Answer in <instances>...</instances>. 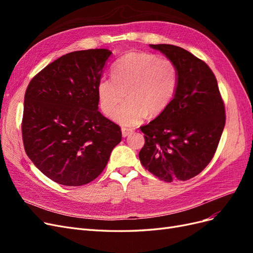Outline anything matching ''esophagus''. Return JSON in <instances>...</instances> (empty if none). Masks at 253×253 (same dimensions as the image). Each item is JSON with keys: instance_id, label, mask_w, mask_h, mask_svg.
Returning a JSON list of instances; mask_svg holds the SVG:
<instances>
[{"instance_id": "esophagus-1", "label": "esophagus", "mask_w": 253, "mask_h": 253, "mask_svg": "<svg viewBox=\"0 0 253 253\" xmlns=\"http://www.w3.org/2000/svg\"><path fill=\"white\" fill-rule=\"evenodd\" d=\"M121 132H122V136L126 137L127 135H129V134L134 132V128H132V127H126L125 126V127L121 128Z\"/></svg>"}]
</instances>
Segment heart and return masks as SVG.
Wrapping results in <instances>:
<instances>
[{"label": "heart", "mask_w": 253, "mask_h": 253, "mask_svg": "<svg viewBox=\"0 0 253 253\" xmlns=\"http://www.w3.org/2000/svg\"><path fill=\"white\" fill-rule=\"evenodd\" d=\"M112 79L98 83L100 108L108 116L127 94L128 100L114 114L122 125H135L147 115L162 114L175 96L178 71L173 61L154 53L131 51L114 63Z\"/></svg>", "instance_id": "obj_1"}]
</instances>
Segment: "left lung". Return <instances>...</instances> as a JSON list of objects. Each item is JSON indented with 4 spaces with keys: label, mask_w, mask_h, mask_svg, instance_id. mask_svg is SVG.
I'll use <instances>...</instances> for the list:
<instances>
[{
    "label": "left lung",
    "mask_w": 253,
    "mask_h": 253,
    "mask_svg": "<svg viewBox=\"0 0 253 253\" xmlns=\"http://www.w3.org/2000/svg\"><path fill=\"white\" fill-rule=\"evenodd\" d=\"M175 63L178 85L169 106L140 126L141 165L167 182L200 174L215 154L225 126V104L211 68L190 51L170 44H151Z\"/></svg>",
    "instance_id": "obj_1"
}]
</instances>
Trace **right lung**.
Listing matches in <instances>:
<instances>
[{"label":"right lung","instance_id":"right-lung-1","mask_svg":"<svg viewBox=\"0 0 253 253\" xmlns=\"http://www.w3.org/2000/svg\"><path fill=\"white\" fill-rule=\"evenodd\" d=\"M111 55L103 48L66 53L38 73L25 91V152L60 185L93 181L121 141L120 126L98 111V83Z\"/></svg>","mask_w":253,"mask_h":253}]
</instances>
